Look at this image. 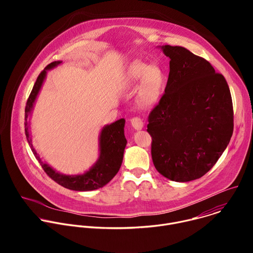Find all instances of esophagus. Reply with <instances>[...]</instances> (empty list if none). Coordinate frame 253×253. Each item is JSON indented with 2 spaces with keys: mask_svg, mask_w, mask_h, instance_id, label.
I'll list each match as a JSON object with an SVG mask.
<instances>
[{
  "mask_svg": "<svg viewBox=\"0 0 253 253\" xmlns=\"http://www.w3.org/2000/svg\"><path fill=\"white\" fill-rule=\"evenodd\" d=\"M131 125L136 130H141L144 127L143 121L140 118H138V117H134V118L131 119Z\"/></svg>",
  "mask_w": 253,
  "mask_h": 253,
  "instance_id": "34e87169",
  "label": "esophagus"
}]
</instances>
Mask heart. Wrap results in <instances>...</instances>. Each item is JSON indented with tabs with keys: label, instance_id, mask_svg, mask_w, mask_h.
<instances>
[{
	"label": "heart",
	"instance_id": "heart-1",
	"mask_svg": "<svg viewBox=\"0 0 253 253\" xmlns=\"http://www.w3.org/2000/svg\"><path fill=\"white\" fill-rule=\"evenodd\" d=\"M140 82L137 105L143 110L152 109L158 104L165 86L164 72L157 65H149L136 60L126 69L120 82V88L122 90L132 89Z\"/></svg>",
	"mask_w": 253,
	"mask_h": 253
}]
</instances>
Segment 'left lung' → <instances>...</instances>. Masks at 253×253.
<instances>
[{
  "mask_svg": "<svg viewBox=\"0 0 253 253\" xmlns=\"http://www.w3.org/2000/svg\"><path fill=\"white\" fill-rule=\"evenodd\" d=\"M169 57L165 93L149 114L155 168L176 182L206 174L233 133V107L225 78L211 64L179 46H158Z\"/></svg>",
  "mask_w": 253,
  "mask_h": 253,
  "instance_id": "1",
  "label": "left lung"
}]
</instances>
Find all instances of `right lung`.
<instances>
[{
    "instance_id": "right-lung-1",
    "label": "right lung",
    "mask_w": 253,
    "mask_h": 253,
    "mask_svg": "<svg viewBox=\"0 0 253 253\" xmlns=\"http://www.w3.org/2000/svg\"><path fill=\"white\" fill-rule=\"evenodd\" d=\"M62 64V61H55L49 64L39 75L36 81L33 90L27 101L25 109V133L29 145L44 171L56 181L58 184L65 188L75 191H91L105 186L119 171L122 161L124 150L127 144L124 135L125 119H119L111 124L105 125L99 135V156L96 162L84 173L67 175L58 172L51 167L47 162L43 161L39 153L36 151L33 145L32 133L30 130V119L34 105L41 91L44 81L47 77V72Z\"/></svg>"
}]
</instances>
